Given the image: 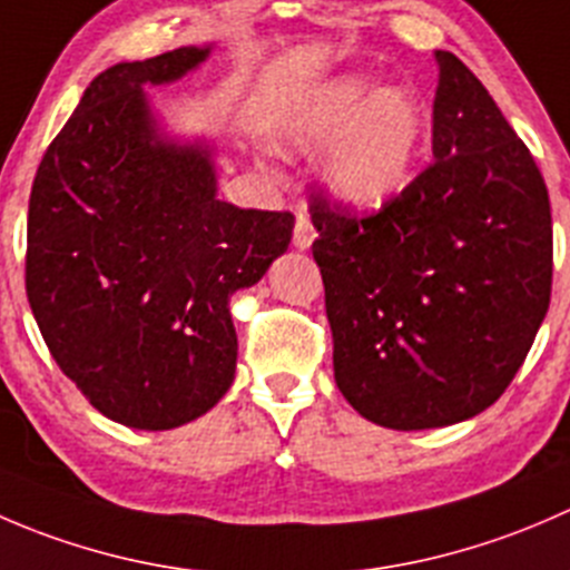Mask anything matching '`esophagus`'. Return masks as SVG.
Instances as JSON below:
<instances>
[{
    "label": "esophagus",
    "mask_w": 570,
    "mask_h": 570,
    "mask_svg": "<svg viewBox=\"0 0 570 570\" xmlns=\"http://www.w3.org/2000/svg\"><path fill=\"white\" fill-rule=\"evenodd\" d=\"M313 240H315V227H313V222H309L307 213L298 210L296 227H293V246L304 252V249H309V246H313Z\"/></svg>",
    "instance_id": "1"
}]
</instances>
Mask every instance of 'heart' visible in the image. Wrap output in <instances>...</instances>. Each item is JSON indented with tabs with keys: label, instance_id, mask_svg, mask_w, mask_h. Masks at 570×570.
<instances>
[{
	"label": "heart",
	"instance_id": "b5f03b06",
	"mask_svg": "<svg viewBox=\"0 0 570 570\" xmlns=\"http://www.w3.org/2000/svg\"><path fill=\"white\" fill-rule=\"evenodd\" d=\"M424 110L404 88L332 77L307 91L291 118L296 149L326 147L324 179L352 207H380L407 185L424 140Z\"/></svg>",
	"mask_w": 570,
	"mask_h": 570
}]
</instances>
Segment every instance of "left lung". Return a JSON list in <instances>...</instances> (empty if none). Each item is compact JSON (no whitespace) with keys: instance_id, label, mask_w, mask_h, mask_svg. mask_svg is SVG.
I'll return each mask as SVG.
<instances>
[{"instance_id":"1","label":"left lung","mask_w":570,"mask_h":570,"mask_svg":"<svg viewBox=\"0 0 570 570\" xmlns=\"http://www.w3.org/2000/svg\"><path fill=\"white\" fill-rule=\"evenodd\" d=\"M435 160L371 216L309 194L335 382L363 419L435 430L488 410L551 298L543 174L493 96L435 52Z\"/></svg>"}]
</instances>
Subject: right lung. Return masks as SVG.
Segmentation results:
<instances>
[{"mask_svg": "<svg viewBox=\"0 0 570 570\" xmlns=\"http://www.w3.org/2000/svg\"><path fill=\"white\" fill-rule=\"evenodd\" d=\"M210 55L179 47L116 63L49 144L30 194L24 283L55 363L132 430L205 415L235 380L229 296L291 244L287 210L216 196L210 149L163 138L144 86Z\"/></svg>", "mask_w": 570, "mask_h": 570, "instance_id": "add662e5", "label": "right lung"}]
</instances>
